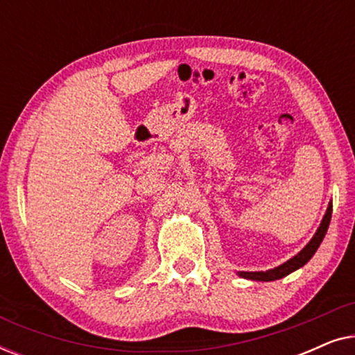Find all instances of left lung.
Wrapping results in <instances>:
<instances>
[{"label":"left lung","instance_id":"8db88e82","mask_svg":"<svg viewBox=\"0 0 355 355\" xmlns=\"http://www.w3.org/2000/svg\"><path fill=\"white\" fill-rule=\"evenodd\" d=\"M331 213H333V202H329L328 208H327V213H324V216H323L322 223H320L317 232H315L309 244L305 245L297 255H294L293 259L284 261V263L276 266V268H271V270H266V271H237V275H239L241 278L252 279V281H275V279L284 278V276L291 275L295 270L302 268V266L307 263V261L315 255V252H317L320 244H322L323 237L328 231L329 221H331Z\"/></svg>","mask_w":355,"mask_h":355}]
</instances>
